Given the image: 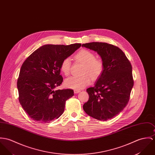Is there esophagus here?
Listing matches in <instances>:
<instances>
[{
  "label": "esophagus",
  "instance_id": "1",
  "mask_svg": "<svg viewBox=\"0 0 155 155\" xmlns=\"http://www.w3.org/2000/svg\"><path fill=\"white\" fill-rule=\"evenodd\" d=\"M81 92L80 90H78V89H74V94H78V93H79V92Z\"/></svg>",
  "mask_w": 155,
  "mask_h": 155
}]
</instances>
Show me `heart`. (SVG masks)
Here are the masks:
<instances>
[{"mask_svg": "<svg viewBox=\"0 0 155 155\" xmlns=\"http://www.w3.org/2000/svg\"><path fill=\"white\" fill-rule=\"evenodd\" d=\"M75 58L84 63L81 76H74L66 79V87L74 89H80L89 84L93 79H97L102 74L104 70V63L100 58H95V54L91 51L83 49L78 52ZM71 60L66 57L63 60L60 65V69L66 75L71 73Z\"/></svg>", "mask_w": 155, "mask_h": 155, "instance_id": "heart-1", "label": "heart"}]
</instances>
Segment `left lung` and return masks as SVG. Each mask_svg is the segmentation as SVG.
Masks as SVG:
<instances>
[{
    "mask_svg": "<svg viewBox=\"0 0 155 155\" xmlns=\"http://www.w3.org/2000/svg\"><path fill=\"white\" fill-rule=\"evenodd\" d=\"M82 47L97 51L104 63V70L94 87L86 91L89 99L84 112L98 120L107 121L127 105L134 85L131 64L118 47L107 42L83 44Z\"/></svg>",
    "mask_w": 155,
    "mask_h": 155,
    "instance_id": "8db88e82",
    "label": "left lung"
}]
</instances>
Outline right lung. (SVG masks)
<instances>
[{
  "mask_svg": "<svg viewBox=\"0 0 155 155\" xmlns=\"http://www.w3.org/2000/svg\"><path fill=\"white\" fill-rule=\"evenodd\" d=\"M81 46L79 43L44 45L23 63L17 82L19 101L34 121L50 123L64 112L66 101L74 92L71 89L55 90L63 80L60 65Z\"/></svg>",
  "mask_w": 155,
  "mask_h": 155,
  "instance_id": "obj_1",
  "label": "right lung"
}]
</instances>
